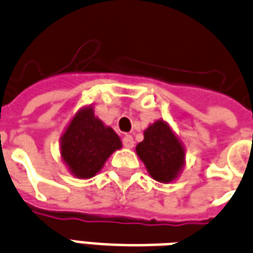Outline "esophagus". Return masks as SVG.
<instances>
[{
    "label": "esophagus",
    "mask_w": 253,
    "mask_h": 253,
    "mask_svg": "<svg viewBox=\"0 0 253 253\" xmlns=\"http://www.w3.org/2000/svg\"><path fill=\"white\" fill-rule=\"evenodd\" d=\"M123 145L127 149H131L132 146H134V139H132L131 135H125L123 137Z\"/></svg>",
    "instance_id": "obj_1"
}]
</instances>
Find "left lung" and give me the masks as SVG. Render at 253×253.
Masks as SVG:
<instances>
[{
  "label": "left lung",
  "mask_w": 253,
  "mask_h": 253,
  "mask_svg": "<svg viewBox=\"0 0 253 253\" xmlns=\"http://www.w3.org/2000/svg\"><path fill=\"white\" fill-rule=\"evenodd\" d=\"M135 152L148 174L160 183H171L186 163V151L179 137L163 119H157L144 130V141Z\"/></svg>",
  "instance_id": "left-lung-1"
}]
</instances>
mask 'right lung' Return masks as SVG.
<instances>
[{
	"instance_id": "1",
	"label": "right lung",
	"mask_w": 253,
	"mask_h": 253,
	"mask_svg": "<svg viewBox=\"0 0 253 253\" xmlns=\"http://www.w3.org/2000/svg\"><path fill=\"white\" fill-rule=\"evenodd\" d=\"M119 149V135L94 115L93 105L78 109L60 137L61 160L79 179L97 175L108 157Z\"/></svg>"
}]
</instances>
